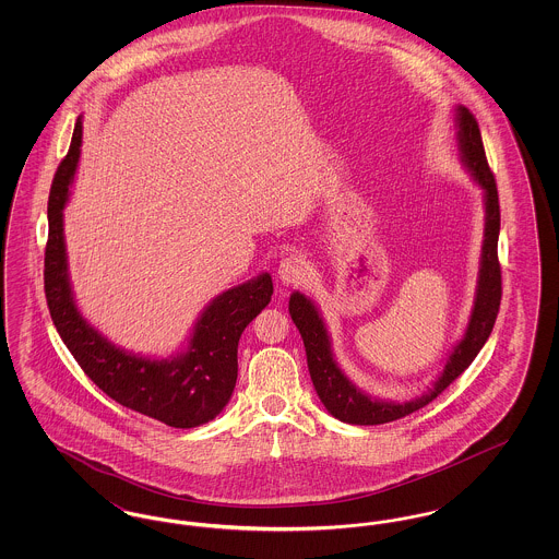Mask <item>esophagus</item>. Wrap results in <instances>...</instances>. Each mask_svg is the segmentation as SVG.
Returning <instances> with one entry per match:
<instances>
[{
	"label": "esophagus",
	"mask_w": 559,
	"mask_h": 559,
	"mask_svg": "<svg viewBox=\"0 0 559 559\" xmlns=\"http://www.w3.org/2000/svg\"><path fill=\"white\" fill-rule=\"evenodd\" d=\"M308 272H310L308 262H306L301 255H297V253L287 255V258L278 264V278H281L283 285L301 283V281L308 276Z\"/></svg>",
	"instance_id": "34e87169"
}]
</instances>
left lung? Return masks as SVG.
Segmentation results:
<instances>
[{
    "instance_id": "left-lung-1",
    "label": "left lung",
    "mask_w": 559,
    "mask_h": 559,
    "mask_svg": "<svg viewBox=\"0 0 559 559\" xmlns=\"http://www.w3.org/2000/svg\"><path fill=\"white\" fill-rule=\"evenodd\" d=\"M454 126L459 128V153L461 160L467 167L474 182L484 190V240H481V253H479L478 287L474 297V308L469 314L467 329L459 344L452 347L447 365L438 379L427 388L424 396L394 402V400L371 399L360 388H356L346 372L340 369L331 337L324 326V320L320 317L317 304L306 297L304 293L293 292L289 297V314L295 326L299 329V335L304 340L306 356H308V371L312 377L314 390L319 394L324 408L340 421L352 426H379L402 419L419 408H424L436 396H440L452 381L465 371L479 349L486 344L495 320L501 306V266L497 255L499 245V230H501V212H499V192L495 176L488 167L481 133H479L476 117L465 107L454 108Z\"/></svg>"
}]
</instances>
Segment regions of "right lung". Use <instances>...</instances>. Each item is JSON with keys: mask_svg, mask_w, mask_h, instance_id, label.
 Instances as JSON below:
<instances>
[{"mask_svg": "<svg viewBox=\"0 0 559 559\" xmlns=\"http://www.w3.org/2000/svg\"><path fill=\"white\" fill-rule=\"evenodd\" d=\"M81 135L80 117L71 148L53 176L48 201L50 235L44 283L53 326L83 372L115 402L165 426H203L224 411L235 392L240 333L270 304L272 276L262 272L213 297L194 322L187 347L169 358H151L115 346L83 319L69 278L62 210L75 180Z\"/></svg>", "mask_w": 559, "mask_h": 559, "instance_id": "right-lung-1", "label": "right lung"}]
</instances>
